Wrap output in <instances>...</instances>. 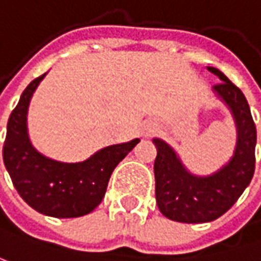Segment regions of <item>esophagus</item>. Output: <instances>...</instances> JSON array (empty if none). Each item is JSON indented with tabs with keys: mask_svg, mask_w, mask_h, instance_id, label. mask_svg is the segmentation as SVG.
<instances>
[{
	"mask_svg": "<svg viewBox=\"0 0 261 261\" xmlns=\"http://www.w3.org/2000/svg\"><path fill=\"white\" fill-rule=\"evenodd\" d=\"M156 130V124L154 123H144L142 124V129H141V135L142 137H150L153 135Z\"/></svg>",
	"mask_w": 261,
	"mask_h": 261,
	"instance_id": "esophagus-1",
	"label": "esophagus"
}]
</instances>
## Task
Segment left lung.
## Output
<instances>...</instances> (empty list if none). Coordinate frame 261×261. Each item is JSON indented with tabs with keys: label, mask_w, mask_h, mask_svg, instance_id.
<instances>
[{
	"label": "left lung",
	"mask_w": 261,
	"mask_h": 261,
	"mask_svg": "<svg viewBox=\"0 0 261 261\" xmlns=\"http://www.w3.org/2000/svg\"><path fill=\"white\" fill-rule=\"evenodd\" d=\"M208 71L221 83L214 93L227 105L236 124V147L230 160L211 175L192 174L177 151L163 140L154 138L156 202L166 218L179 223H208L229 211L251 182L255 168L257 130L244 93L214 66Z\"/></svg>",
	"instance_id": "left-lung-1"
}]
</instances>
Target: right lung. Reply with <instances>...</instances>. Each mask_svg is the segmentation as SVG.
<instances>
[{
	"label": "right lung",
	"instance_id": "1",
	"mask_svg": "<svg viewBox=\"0 0 261 261\" xmlns=\"http://www.w3.org/2000/svg\"><path fill=\"white\" fill-rule=\"evenodd\" d=\"M46 74L28 84L11 111L3 159L14 189L31 208L56 218L82 217L101 203L114 168L140 140L108 145L77 163L58 162L41 154L29 140L28 108Z\"/></svg>",
	"mask_w": 261,
	"mask_h": 261
}]
</instances>
